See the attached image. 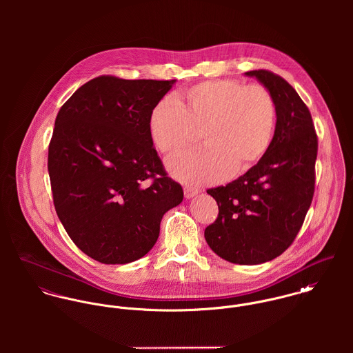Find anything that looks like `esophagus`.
Returning <instances> with one entry per match:
<instances>
[{
	"label": "esophagus",
	"mask_w": 353,
	"mask_h": 353,
	"mask_svg": "<svg viewBox=\"0 0 353 353\" xmlns=\"http://www.w3.org/2000/svg\"><path fill=\"white\" fill-rule=\"evenodd\" d=\"M183 190H185V197L186 199H192V197H194V196H197L199 194V189H196V188H192V186H185L183 188Z\"/></svg>",
	"instance_id": "obj_1"
}]
</instances>
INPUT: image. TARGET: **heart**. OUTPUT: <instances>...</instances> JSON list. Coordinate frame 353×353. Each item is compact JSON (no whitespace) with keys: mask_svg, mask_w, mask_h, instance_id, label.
<instances>
[{"mask_svg":"<svg viewBox=\"0 0 353 353\" xmlns=\"http://www.w3.org/2000/svg\"><path fill=\"white\" fill-rule=\"evenodd\" d=\"M277 119L276 101L261 84L238 80H206L183 90L176 103L160 101L150 114L152 141L174 156L202 141L208 148L168 163L179 181L201 185L242 172L259 161L270 147Z\"/></svg>","mask_w":353,"mask_h":353,"instance_id":"obj_1","label":"heart"}]
</instances>
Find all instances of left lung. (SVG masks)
I'll use <instances>...</instances> for the list:
<instances>
[{
	"label": "left lung",
	"instance_id": "1",
	"mask_svg": "<svg viewBox=\"0 0 353 353\" xmlns=\"http://www.w3.org/2000/svg\"><path fill=\"white\" fill-rule=\"evenodd\" d=\"M245 74L274 98V136L245 175L206 190L219 214L205 228V241L228 262L256 265L285 252L302 228L315 190L318 137L310 110L288 81L265 69Z\"/></svg>",
	"mask_w": 353,
	"mask_h": 353
}]
</instances>
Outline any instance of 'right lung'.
<instances>
[{"instance_id": "1", "label": "right lung", "mask_w": 353, "mask_h": 353, "mask_svg": "<svg viewBox=\"0 0 353 353\" xmlns=\"http://www.w3.org/2000/svg\"><path fill=\"white\" fill-rule=\"evenodd\" d=\"M174 83L99 76L58 111L48 159L55 212L74 245L101 263L144 256L163 214L183 200L148 126Z\"/></svg>"}]
</instances>
